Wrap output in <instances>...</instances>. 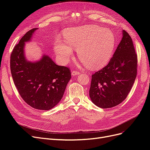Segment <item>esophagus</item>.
<instances>
[{"label": "esophagus", "instance_id": "1", "mask_svg": "<svg viewBox=\"0 0 150 150\" xmlns=\"http://www.w3.org/2000/svg\"><path fill=\"white\" fill-rule=\"evenodd\" d=\"M71 74H72V76H76V75H78L80 74V72L79 71H71Z\"/></svg>", "mask_w": 150, "mask_h": 150}]
</instances>
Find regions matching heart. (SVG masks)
<instances>
[{
    "instance_id": "obj_1",
    "label": "heart",
    "mask_w": 150,
    "mask_h": 150,
    "mask_svg": "<svg viewBox=\"0 0 150 150\" xmlns=\"http://www.w3.org/2000/svg\"><path fill=\"white\" fill-rule=\"evenodd\" d=\"M66 43L77 49L78 56L91 69L100 68L110 60L115 47L116 38L112 32L95 25H87L64 32ZM54 49L64 62L69 61L72 50L60 39L56 40Z\"/></svg>"
}]
</instances>
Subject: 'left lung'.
Masks as SVG:
<instances>
[{
    "label": "left lung",
    "mask_w": 150,
    "mask_h": 150,
    "mask_svg": "<svg viewBox=\"0 0 150 150\" xmlns=\"http://www.w3.org/2000/svg\"><path fill=\"white\" fill-rule=\"evenodd\" d=\"M138 57L132 39L125 30L107 66L92 75L89 96L101 108L118 105L126 98L137 74Z\"/></svg>",
    "instance_id": "left-lung-1"
}]
</instances>
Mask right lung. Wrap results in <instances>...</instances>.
I'll return each mask as SVG.
<instances>
[{"label":"right lung","mask_w":150,"mask_h":150,"mask_svg":"<svg viewBox=\"0 0 150 150\" xmlns=\"http://www.w3.org/2000/svg\"><path fill=\"white\" fill-rule=\"evenodd\" d=\"M37 29L29 30L13 47L11 55V71L23 100L33 108L49 110L61 101L71 73L69 68L56 64L46 55L35 62L26 60L25 42L29 41Z\"/></svg>","instance_id":"1"}]
</instances>
